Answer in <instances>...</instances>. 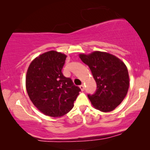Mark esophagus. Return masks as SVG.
I'll use <instances>...</instances> for the list:
<instances>
[{
	"label": "esophagus",
	"mask_w": 150,
	"mask_h": 150,
	"mask_svg": "<svg viewBox=\"0 0 150 150\" xmlns=\"http://www.w3.org/2000/svg\"><path fill=\"white\" fill-rule=\"evenodd\" d=\"M80 89H81V90L82 91H84V89H85V86H84L83 85H82L80 86Z\"/></svg>",
	"instance_id": "34e87169"
}]
</instances>
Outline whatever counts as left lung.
<instances>
[{
	"label": "left lung",
	"instance_id": "1",
	"mask_svg": "<svg viewBox=\"0 0 150 150\" xmlns=\"http://www.w3.org/2000/svg\"><path fill=\"white\" fill-rule=\"evenodd\" d=\"M80 59L89 66L97 84L93 95H88L96 109L110 112L122 103L128 93L130 80L125 63L113 54L101 51L80 54Z\"/></svg>",
	"mask_w": 150,
	"mask_h": 150
}]
</instances>
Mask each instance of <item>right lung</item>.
I'll list each match as a JSON object with an SVG mask.
<instances>
[{
  "mask_svg": "<svg viewBox=\"0 0 150 150\" xmlns=\"http://www.w3.org/2000/svg\"><path fill=\"white\" fill-rule=\"evenodd\" d=\"M67 55L50 50L30 63L26 89L30 101L46 115L57 117L70 111L81 89L62 74Z\"/></svg>",
  "mask_w": 150,
  "mask_h": 150,
  "instance_id": "1",
  "label": "right lung"
}]
</instances>
